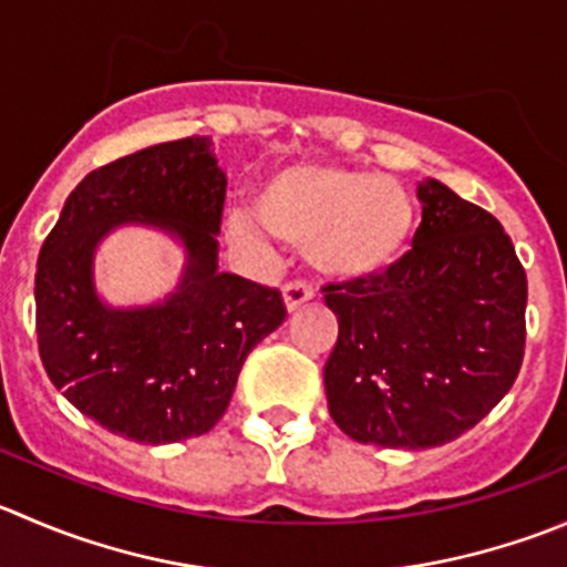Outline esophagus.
Returning a JSON list of instances; mask_svg holds the SVG:
<instances>
[{"mask_svg":"<svg viewBox=\"0 0 567 567\" xmlns=\"http://www.w3.org/2000/svg\"><path fill=\"white\" fill-rule=\"evenodd\" d=\"M312 288L307 282H301V279H296V282H288L282 290V299H285V310L288 312H296L299 307H305L307 301L312 299Z\"/></svg>","mask_w":567,"mask_h":567,"instance_id":"obj_1","label":"esophagus"}]
</instances>
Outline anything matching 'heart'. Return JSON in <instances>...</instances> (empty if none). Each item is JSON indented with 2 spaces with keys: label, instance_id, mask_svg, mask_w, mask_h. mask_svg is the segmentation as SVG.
Listing matches in <instances>:
<instances>
[{
  "label": "heart",
  "instance_id": "1",
  "mask_svg": "<svg viewBox=\"0 0 567 567\" xmlns=\"http://www.w3.org/2000/svg\"><path fill=\"white\" fill-rule=\"evenodd\" d=\"M251 207L266 233L307 249L310 266L340 282H368L393 271L417 229V205L406 185L338 163L279 168L257 188ZM227 235L246 249L262 246L244 216L227 218Z\"/></svg>",
  "mask_w": 567,
  "mask_h": 567
}]
</instances>
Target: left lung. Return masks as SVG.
<instances>
[{"label": "left lung", "instance_id": "left-lung-1", "mask_svg": "<svg viewBox=\"0 0 567 567\" xmlns=\"http://www.w3.org/2000/svg\"><path fill=\"white\" fill-rule=\"evenodd\" d=\"M417 199L421 227L393 271L323 288L340 327L329 415L351 441L412 452L474 430L526 343V271L502 224L432 177Z\"/></svg>", "mask_w": 567, "mask_h": 567}]
</instances>
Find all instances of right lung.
Listing matches in <instances>:
<instances>
[{
  "instance_id": "right-lung-1",
  "label": "right lung",
  "mask_w": 567,
  "mask_h": 567,
  "mask_svg": "<svg viewBox=\"0 0 567 567\" xmlns=\"http://www.w3.org/2000/svg\"><path fill=\"white\" fill-rule=\"evenodd\" d=\"M227 177L210 137H183L87 174L43 240L35 274L38 351L65 399L113 435L179 443L210 432L249 351L285 321L279 290L218 271ZM126 223L177 239L178 288L113 308L95 290L97 244Z\"/></svg>"
}]
</instances>
